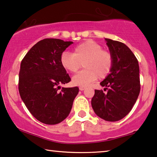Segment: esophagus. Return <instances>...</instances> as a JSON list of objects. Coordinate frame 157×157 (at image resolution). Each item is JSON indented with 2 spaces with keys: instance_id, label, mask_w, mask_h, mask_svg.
Instances as JSON below:
<instances>
[{
  "instance_id": "esophagus-1",
  "label": "esophagus",
  "mask_w": 157,
  "mask_h": 157,
  "mask_svg": "<svg viewBox=\"0 0 157 157\" xmlns=\"http://www.w3.org/2000/svg\"><path fill=\"white\" fill-rule=\"evenodd\" d=\"M79 89L80 91H83L85 89V86H79Z\"/></svg>"
}]
</instances>
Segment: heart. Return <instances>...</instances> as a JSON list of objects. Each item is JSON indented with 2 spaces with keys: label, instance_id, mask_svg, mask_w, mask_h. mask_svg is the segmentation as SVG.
<instances>
[{
  "label": "heart",
  "instance_id": "heart-1",
  "mask_svg": "<svg viewBox=\"0 0 157 157\" xmlns=\"http://www.w3.org/2000/svg\"><path fill=\"white\" fill-rule=\"evenodd\" d=\"M65 71L74 73L82 66L72 79L75 85L85 86L98 78L104 79L109 75L113 66V56L109 51L93 40H86L73 48L72 53L65 51L60 58Z\"/></svg>",
  "mask_w": 157,
  "mask_h": 157
}]
</instances>
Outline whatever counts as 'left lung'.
<instances>
[{
	"mask_svg": "<svg viewBox=\"0 0 157 157\" xmlns=\"http://www.w3.org/2000/svg\"><path fill=\"white\" fill-rule=\"evenodd\" d=\"M113 56L111 71L100 85L108 90H95L92 99L94 111L107 121H118L127 116L140 92L138 60L125 44L105 39Z\"/></svg>",
	"mask_w": 157,
	"mask_h": 157,
	"instance_id": "left-lung-1",
	"label": "left lung"
}]
</instances>
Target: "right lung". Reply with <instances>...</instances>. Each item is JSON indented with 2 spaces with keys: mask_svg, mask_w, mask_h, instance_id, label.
Instances as JSON below:
<instances>
[{
  "mask_svg": "<svg viewBox=\"0 0 157 157\" xmlns=\"http://www.w3.org/2000/svg\"><path fill=\"white\" fill-rule=\"evenodd\" d=\"M73 44L58 39H44L32 46L20 64L18 89L32 115L40 122L55 125L71 111L78 86L62 87L71 80L60 64L62 53Z\"/></svg>",
  "mask_w": 157,
  "mask_h": 157,
  "instance_id": "obj_1",
  "label": "right lung"
}]
</instances>
